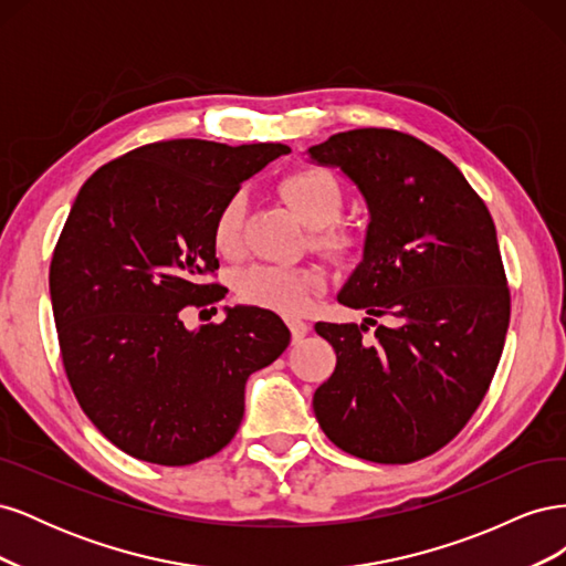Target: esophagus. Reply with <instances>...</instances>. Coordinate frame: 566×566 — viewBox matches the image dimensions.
<instances>
[{
  "mask_svg": "<svg viewBox=\"0 0 566 566\" xmlns=\"http://www.w3.org/2000/svg\"><path fill=\"white\" fill-rule=\"evenodd\" d=\"M287 328H290V335H293V342H300L306 333H310V325H306L300 318H290L287 321Z\"/></svg>",
  "mask_w": 566,
  "mask_h": 566,
  "instance_id": "34e87169",
  "label": "esophagus"
}]
</instances>
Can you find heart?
Wrapping results in <instances>:
<instances>
[{
	"mask_svg": "<svg viewBox=\"0 0 566 566\" xmlns=\"http://www.w3.org/2000/svg\"><path fill=\"white\" fill-rule=\"evenodd\" d=\"M281 196L295 214L310 224L314 245L333 260H347L358 248L354 229L339 224L337 217L345 205L339 179L318 165H304L281 179ZM212 243L219 254L235 256L243 245V198L231 196L221 205L214 224ZM321 279L316 271L300 266L254 264L238 273L235 293L256 310L297 316L318 293Z\"/></svg>",
	"mask_w": 566,
	"mask_h": 566,
	"instance_id": "heart-1",
	"label": "heart"
}]
</instances>
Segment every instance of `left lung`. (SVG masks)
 Wrapping results in <instances>:
<instances>
[{
	"mask_svg": "<svg viewBox=\"0 0 566 566\" xmlns=\"http://www.w3.org/2000/svg\"><path fill=\"white\" fill-rule=\"evenodd\" d=\"M366 198L364 260L337 302L356 323H316L337 354L314 413L337 449L403 465L468 424L501 361L510 290L484 200L439 150L397 129H349L310 148ZM387 317L376 339L366 322Z\"/></svg>",
	"mask_w": 566,
	"mask_h": 566,
	"instance_id": "obj_1",
	"label": "left lung"
}]
</instances>
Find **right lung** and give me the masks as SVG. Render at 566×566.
I'll use <instances>...</instances> for the list:
<instances>
[{
	"label": "right lung",
	"mask_w": 566,
	"mask_h": 566,
	"mask_svg": "<svg viewBox=\"0 0 566 566\" xmlns=\"http://www.w3.org/2000/svg\"><path fill=\"white\" fill-rule=\"evenodd\" d=\"M283 144L172 139L134 148L84 181L49 266L63 368L77 403L119 451L193 465L235 437L245 382L285 352V323L233 306L186 331V306L224 297L212 224Z\"/></svg>",
	"instance_id": "1"
}]
</instances>
